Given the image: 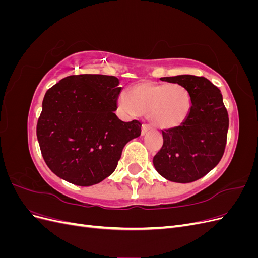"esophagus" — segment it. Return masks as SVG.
<instances>
[{
    "label": "esophagus",
    "instance_id": "1",
    "mask_svg": "<svg viewBox=\"0 0 258 258\" xmlns=\"http://www.w3.org/2000/svg\"><path fill=\"white\" fill-rule=\"evenodd\" d=\"M151 129V127L148 126V124H146V123H143L142 124V131H141V134H142V136H144V135H146L147 134V131Z\"/></svg>",
    "mask_w": 258,
    "mask_h": 258
}]
</instances>
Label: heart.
Returning <instances> with one entry per match:
<instances>
[{
	"instance_id": "1",
	"label": "heart",
	"mask_w": 258,
	"mask_h": 258,
	"mask_svg": "<svg viewBox=\"0 0 258 258\" xmlns=\"http://www.w3.org/2000/svg\"><path fill=\"white\" fill-rule=\"evenodd\" d=\"M129 98L119 97L121 111L130 116L148 115L151 122L160 129L181 126L191 108L189 92L179 84L140 83L129 90Z\"/></svg>"
}]
</instances>
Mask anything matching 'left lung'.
Instances as JSON below:
<instances>
[{"mask_svg":"<svg viewBox=\"0 0 258 258\" xmlns=\"http://www.w3.org/2000/svg\"><path fill=\"white\" fill-rule=\"evenodd\" d=\"M160 80L184 86L190 95L191 108L181 126L162 131L163 145L154 156V167L171 182L197 181L224 155L229 119L223 96L204 76L177 75Z\"/></svg>","mask_w":258,"mask_h":258,"instance_id":"left-lung-1","label":"left lung"}]
</instances>
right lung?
Listing matches in <instances>:
<instances>
[{"label":"right lung","instance_id":"1","mask_svg":"<svg viewBox=\"0 0 258 258\" xmlns=\"http://www.w3.org/2000/svg\"><path fill=\"white\" fill-rule=\"evenodd\" d=\"M119 80L101 74L64 77L45 93L36 136L46 165L64 181L91 186L110 176L141 122L116 116Z\"/></svg>","mask_w":258,"mask_h":258}]
</instances>
